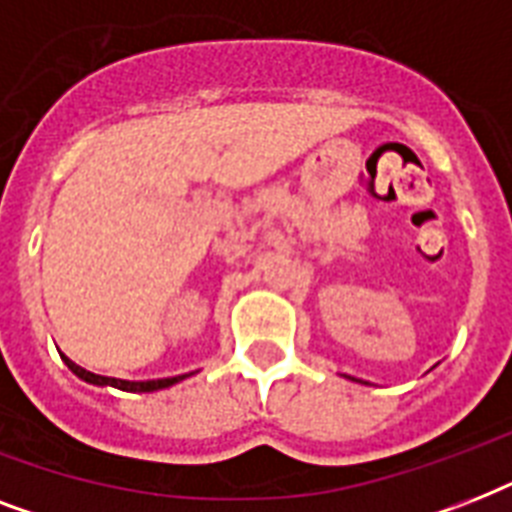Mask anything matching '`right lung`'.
<instances>
[{"mask_svg": "<svg viewBox=\"0 0 512 512\" xmlns=\"http://www.w3.org/2000/svg\"><path fill=\"white\" fill-rule=\"evenodd\" d=\"M63 361L68 364V369L76 374V377H82V380L92 382V385H114L119 390H130V393H151V390H162V388H170L175 382H180L185 374L180 377H164V380H148V382H130V380H116V377H103V374H92L87 369H82L79 364H74L71 358L63 356Z\"/></svg>", "mask_w": 512, "mask_h": 512, "instance_id": "right-lung-1", "label": "right lung"}]
</instances>
